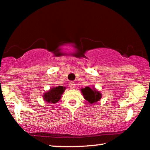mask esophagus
<instances>
[{"label":"esophagus","instance_id":"34e87169","mask_svg":"<svg viewBox=\"0 0 150 150\" xmlns=\"http://www.w3.org/2000/svg\"><path fill=\"white\" fill-rule=\"evenodd\" d=\"M75 82H73V81H71V82H69V87H70L71 89L75 88Z\"/></svg>","mask_w":150,"mask_h":150}]
</instances>
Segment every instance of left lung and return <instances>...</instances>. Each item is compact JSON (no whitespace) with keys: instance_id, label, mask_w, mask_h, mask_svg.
I'll return each mask as SVG.
<instances>
[{"instance_id":"left-lung-1","label":"left lung","mask_w":150,"mask_h":150,"mask_svg":"<svg viewBox=\"0 0 150 150\" xmlns=\"http://www.w3.org/2000/svg\"><path fill=\"white\" fill-rule=\"evenodd\" d=\"M84 97L87 101H88L90 104L97 102L101 98V94L95 89H91L90 87H86L85 88L81 89Z\"/></svg>"}]
</instances>
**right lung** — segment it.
Returning a JSON list of instances; mask_svg holds the SVG:
<instances>
[{
	"mask_svg": "<svg viewBox=\"0 0 150 150\" xmlns=\"http://www.w3.org/2000/svg\"><path fill=\"white\" fill-rule=\"evenodd\" d=\"M65 89V87H63V86L53 87V88L50 89L49 92L44 94V99L48 103L55 104L60 100L62 94L64 92Z\"/></svg>",
	"mask_w": 150,
	"mask_h": 150,
	"instance_id": "add662e5",
	"label": "right lung"
}]
</instances>
